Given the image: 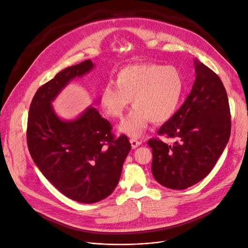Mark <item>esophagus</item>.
<instances>
[{
    "instance_id": "obj_1",
    "label": "esophagus",
    "mask_w": 248,
    "mask_h": 248,
    "mask_svg": "<svg viewBox=\"0 0 248 248\" xmlns=\"http://www.w3.org/2000/svg\"><path fill=\"white\" fill-rule=\"evenodd\" d=\"M130 143H131V146H132L133 149H136L137 147H139L142 144L141 141H139V140H137L135 138H131L130 139Z\"/></svg>"
}]
</instances>
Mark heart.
Wrapping results in <instances>:
<instances>
[{
    "label": "heart",
    "mask_w": 248,
    "mask_h": 248,
    "mask_svg": "<svg viewBox=\"0 0 248 248\" xmlns=\"http://www.w3.org/2000/svg\"><path fill=\"white\" fill-rule=\"evenodd\" d=\"M115 83L102 89L100 103L108 116L121 118L132 99L135 108L119 129L133 138L143 136L151 121L161 124L172 118L185 88L178 67L157 63L126 66L116 74Z\"/></svg>",
    "instance_id": "b5f03b06"
}]
</instances>
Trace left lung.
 Wrapping results in <instances>:
<instances>
[{
    "label": "left lung",
    "mask_w": 248,
    "mask_h": 248,
    "mask_svg": "<svg viewBox=\"0 0 248 248\" xmlns=\"http://www.w3.org/2000/svg\"><path fill=\"white\" fill-rule=\"evenodd\" d=\"M196 80L184 104L161 126L159 135L176 138L173 145L153 138L152 173L162 186L185 189L204 179L230 140L232 122L220 78L195 60Z\"/></svg>",
    "instance_id": "1"
}]
</instances>
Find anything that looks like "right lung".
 <instances>
[{
  "mask_svg": "<svg viewBox=\"0 0 248 248\" xmlns=\"http://www.w3.org/2000/svg\"><path fill=\"white\" fill-rule=\"evenodd\" d=\"M94 66L87 60L59 72L37 89L28 118L27 142L34 164L62 194L81 203L112 194L131 150L127 136L114 137L111 124L94 107L74 120H63L51 106L73 78Z\"/></svg>",
  "mask_w": 248,
  "mask_h": 248,
  "instance_id": "right-lung-1",
  "label": "right lung"
}]
</instances>
